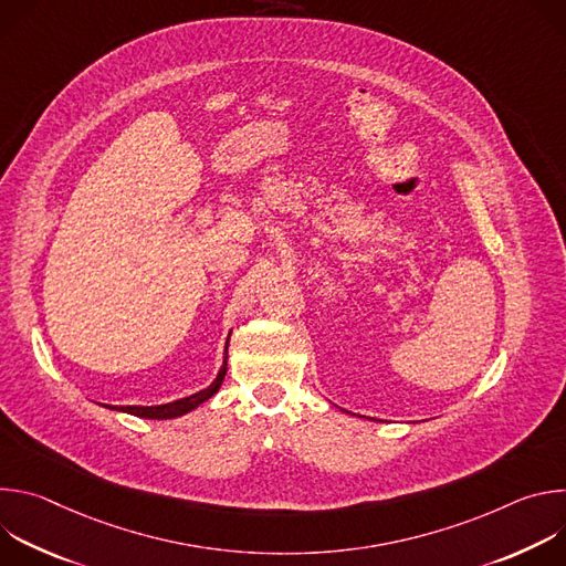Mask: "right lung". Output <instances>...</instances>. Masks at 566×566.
<instances>
[{
	"label": "right lung",
	"instance_id": "add662e5",
	"mask_svg": "<svg viewBox=\"0 0 566 566\" xmlns=\"http://www.w3.org/2000/svg\"><path fill=\"white\" fill-rule=\"evenodd\" d=\"M226 354H228V343H226ZM226 365L228 360L223 358V365L217 374V378L210 382V387L192 394V396H186L181 400H172V402H166V406H151V408H143V406H109L112 410H118V412H127V415H134V417H140V419H175V417H181V415H188L190 410L199 408L203 400H208L212 394H217V389L221 387L223 382V376H226Z\"/></svg>",
	"mask_w": 566,
	"mask_h": 566
}]
</instances>
